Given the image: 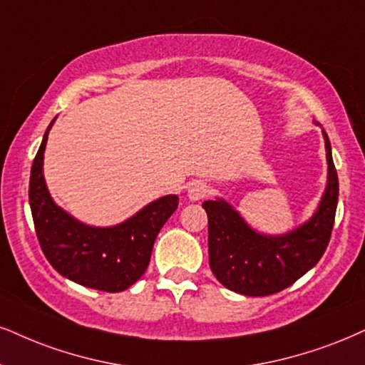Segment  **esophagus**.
<instances>
[{
  "mask_svg": "<svg viewBox=\"0 0 365 365\" xmlns=\"http://www.w3.org/2000/svg\"><path fill=\"white\" fill-rule=\"evenodd\" d=\"M210 190H208V184L203 182V181H195L190 184V187H187V197H190L191 201H200L203 200V197L208 195Z\"/></svg>",
  "mask_w": 365,
  "mask_h": 365,
  "instance_id": "obj_1",
  "label": "esophagus"
}]
</instances>
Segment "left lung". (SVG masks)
<instances>
[{
	"instance_id": "1",
	"label": "left lung",
	"mask_w": 365,
	"mask_h": 365,
	"mask_svg": "<svg viewBox=\"0 0 365 365\" xmlns=\"http://www.w3.org/2000/svg\"><path fill=\"white\" fill-rule=\"evenodd\" d=\"M328 182L318 210L307 223L284 235H264L245 223L227 201H205L208 215L210 267L228 289L245 296H269L289 287L325 254L339 203V175L323 130Z\"/></svg>"
}]
</instances>
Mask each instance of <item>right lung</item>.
I'll use <instances>...</instances> for the list:
<instances>
[{
	"label": "right lung",
	"mask_w": 365,
	"mask_h": 365,
	"mask_svg": "<svg viewBox=\"0 0 365 365\" xmlns=\"http://www.w3.org/2000/svg\"><path fill=\"white\" fill-rule=\"evenodd\" d=\"M53 118L45 132L30 173L29 200L43 255L56 271L81 286L106 292L130 287L150 262L160 228L179 205L175 195L152 201L115 227H89L53 203L43 179V152Z\"/></svg>",
	"instance_id": "1"
}]
</instances>
